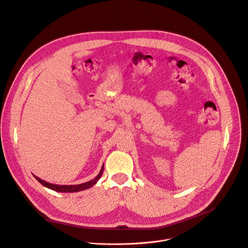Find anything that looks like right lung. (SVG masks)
<instances>
[{
  "label": "right lung",
  "mask_w": 248,
  "mask_h": 248,
  "mask_svg": "<svg viewBox=\"0 0 248 248\" xmlns=\"http://www.w3.org/2000/svg\"><path fill=\"white\" fill-rule=\"evenodd\" d=\"M103 169H104V165L102 166L101 170L99 174L95 177L93 180L89 181V182H86V183H83V184H79V185H70V186H61V185H53V184H50V183H47L40 178H37L33 175V177L39 181L43 186L50 188V189H53L55 190V192H60V193H75V192H80V190H83V189H86V188H89L91 187L93 185L96 184L98 182V180L101 178L102 174H103Z\"/></svg>",
  "instance_id": "1"
}]
</instances>
